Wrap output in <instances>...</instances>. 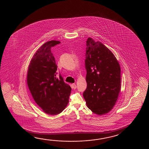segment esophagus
Here are the masks:
<instances>
[{"instance_id": "1", "label": "esophagus", "mask_w": 149, "mask_h": 149, "mask_svg": "<svg viewBox=\"0 0 149 149\" xmlns=\"http://www.w3.org/2000/svg\"><path fill=\"white\" fill-rule=\"evenodd\" d=\"M72 88L73 89H76V88H77V86H76V84H72Z\"/></svg>"}]
</instances>
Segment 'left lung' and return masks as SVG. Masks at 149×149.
<instances>
[{"label":"left lung","mask_w":149,"mask_h":149,"mask_svg":"<svg viewBox=\"0 0 149 149\" xmlns=\"http://www.w3.org/2000/svg\"><path fill=\"white\" fill-rule=\"evenodd\" d=\"M87 88L83 93L87 107L98 115L109 112L121 88L120 67L116 57L100 41H86Z\"/></svg>","instance_id":"8db88e82"}]
</instances>
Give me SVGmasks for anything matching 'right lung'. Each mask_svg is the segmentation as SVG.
<instances>
[{
  "mask_svg": "<svg viewBox=\"0 0 149 149\" xmlns=\"http://www.w3.org/2000/svg\"><path fill=\"white\" fill-rule=\"evenodd\" d=\"M60 41L45 42L33 56L29 65L27 84L36 103L50 115L61 113L69 103L71 88L60 74L56 77L57 65L51 47Z\"/></svg>",
  "mask_w": 149,
  "mask_h": 149,
  "instance_id": "obj_1",
  "label": "right lung"
}]
</instances>
